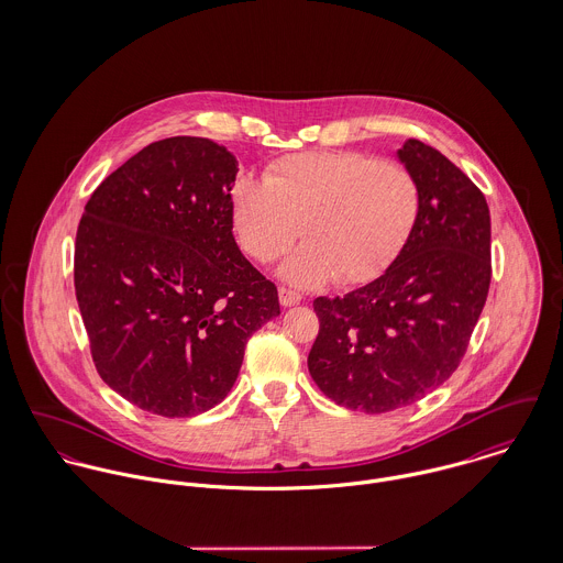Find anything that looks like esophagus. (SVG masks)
Wrapping results in <instances>:
<instances>
[{"label": "esophagus", "mask_w": 563, "mask_h": 563, "mask_svg": "<svg viewBox=\"0 0 563 563\" xmlns=\"http://www.w3.org/2000/svg\"><path fill=\"white\" fill-rule=\"evenodd\" d=\"M279 303L284 306V308H290V306H297L299 301H301V295L297 292V290H290V288H286V286H279Z\"/></svg>", "instance_id": "34e87169"}]
</instances>
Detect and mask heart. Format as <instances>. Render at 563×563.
Here are the masks:
<instances>
[{
	"instance_id": "b5f03b06",
	"label": "heart",
	"mask_w": 563,
	"mask_h": 563,
	"mask_svg": "<svg viewBox=\"0 0 563 563\" xmlns=\"http://www.w3.org/2000/svg\"><path fill=\"white\" fill-rule=\"evenodd\" d=\"M420 186L395 161L362 152H312L275 162L266 179L232 188V223L242 251L268 264L299 236L282 266L297 286L366 284L388 271L420 217Z\"/></svg>"
}]
</instances>
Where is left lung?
<instances>
[{"instance_id": "1", "label": "left lung", "mask_w": 563, "mask_h": 563, "mask_svg": "<svg viewBox=\"0 0 563 563\" xmlns=\"http://www.w3.org/2000/svg\"><path fill=\"white\" fill-rule=\"evenodd\" d=\"M399 161L420 186V217L375 282L314 299L308 368L331 401L382 413L420 401L460 366L489 290V210L438 150L409 139Z\"/></svg>"}]
</instances>
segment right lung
<instances>
[{
	"mask_svg": "<svg viewBox=\"0 0 563 563\" xmlns=\"http://www.w3.org/2000/svg\"><path fill=\"white\" fill-rule=\"evenodd\" d=\"M239 162L199 136L147 145L90 195L74 282L99 377L136 407L184 418L232 390L246 340L279 317L277 288L239 249Z\"/></svg>",
	"mask_w": 563,
	"mask_h": 563,
	"instance_id": "add662e5",
	"label": "right lung"
}]
</instances>
